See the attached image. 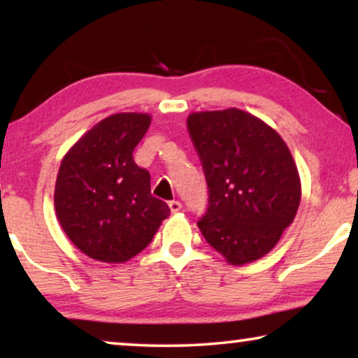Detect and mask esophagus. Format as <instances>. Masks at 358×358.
<instances>
[{
	"label": "esophagus",
	"instance_id": "1",
	"mask_svg": "<svg viewBox=\"0 0 358 358\" xmlns=\"http://www.w3.org/2000/svg\"><path fill=\"white\" fill-rule=\"evenodd\" d=\"M169 205V208H171V212L173 213H176V212H179L180 208H182V203L179 202V200H171V202L168 203Z\"/></svg>",
	"mask_w": 358,
	"mask_h": 358
}]
</instances>
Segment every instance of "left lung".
<instances>
[{"label": "left lung", "instance_id": "1", "mask_svg": "<svg viewBox=\"0 0 358 358\" xmlns=\"http://www.w3.org/2000/svg\"><path fill=\"white\" fill-rule=\"evenodd\" d=\"M187 130L208 185L200 231L233 266L257 261L278 243L300 205L290 150L266 122L234 107L194 112Z\"/></svg>", "mask_w": 358, "mask_h": 358}]
</instances>
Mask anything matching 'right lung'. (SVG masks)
Wrapping results in <instances>:
<instances>
[{"label":"right lung","mask_w":358,"mask_h":358,"mask_svg":"<svg viewBox=\"0 0 358 358\" xmlns=\"http://www.w3.org/2000/svg\"><path fill=\"white\" fill-rule=\"evenodd\" d=\"M150 124L148 114L136 112L107 117L71 146L58 169V222L71 243L96 261H129L169 217L168 203L151 195L150 173L134 161Z\"/></svg>","instance_id":"1"}]
</instances>
